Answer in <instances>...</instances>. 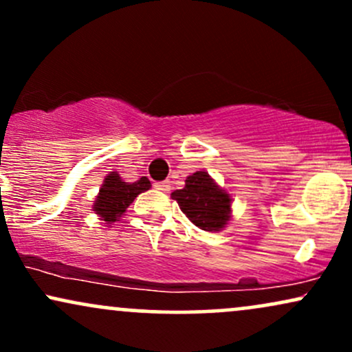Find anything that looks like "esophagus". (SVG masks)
<instances>
[{
    "instance_id": "34e87169",
    "label": "esophagus",
    "mask_w": 352,
    "mask_h": 352,
    "mask_svg": "<svg viewBox=\"0 0 352 352\" xmlns=\"http://www.w3.org/2000/svg\"><path fill=\"white\" fill-rule=\"evenodd\" d=\"M153 187H155L157 190H160V192H170V182L168 180H164V182H157L155 185H153Z\"/></svg>"
}]
</instances>
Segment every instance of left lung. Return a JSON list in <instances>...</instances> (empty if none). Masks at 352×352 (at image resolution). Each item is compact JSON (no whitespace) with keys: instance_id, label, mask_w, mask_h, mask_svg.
Listing matches in <instances>:
<instances>
[{"instance_id":"8db88e82","label":"left lung","mask_w":352,"mask_h":352,"mask_svg":"<svg viewBox=\"0 0 352 352\" xmlns=\"http://www.w3.org/2000/svg\"><path fill=\"white\" fill-rule=\"evenodd\" d=\"M172 199L188 220L205 232H218L228 223L232 199L207 172H195L187 177L185 187L175 190Z\"/></svg>"}]
</instances>
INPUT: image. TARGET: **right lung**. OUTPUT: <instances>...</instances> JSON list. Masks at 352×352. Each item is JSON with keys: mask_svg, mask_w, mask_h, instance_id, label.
<instances>
[{"mask_svg": "<svg viewBox=\"0 0 352 352\" xmlns=\"http://www.w3.org/2000/svg\"><path fill=\"white\" fill-rule=\"evenodd\" d=\"M148 188H151V182L147 177H142L134 184H129V182L120 180L119 173H109L99 190L98 199H96L94 212L104 221L112 223L120 215H124L125 210L139 193Z\"/></svg>", "mask_w": 352, "mask_h": 352, "instance_id": "right-lung-1", "label": "right lung"}]
</instances>
